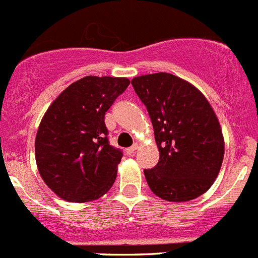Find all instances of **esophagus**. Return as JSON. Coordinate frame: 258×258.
Segmentation results:
<instances>
[{"mask_svg":"<svg viewBox=\"0 0 258 258\" xmlns=\"http://www.w3.org/2000/svg\"><path fill=\"white\" fill-rule=\"evenodd\" d=\"M138 148H139L138 145H133V147H130V148H128V149H126V153H128L129 155H133L135 152H137Z\"/></svg>","mask_w":258,"mask_h":258,"instance_id":"34e87169","label":"esophagus"}]
</instances>
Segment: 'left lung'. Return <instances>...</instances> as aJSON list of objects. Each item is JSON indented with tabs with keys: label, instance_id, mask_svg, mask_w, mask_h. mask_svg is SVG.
Returning <instances> with one entry per match:
<instances>
[{
	"label": "left lung",
	"instance_id": "obj_1",
	"mask_svg": "<svg viewBox=\"0 0 258 258\" xmlns=\"http://www.w3.org/2000/svg\"><path fill=\"white\" fill-rule=\"evenodd\" d=\"M132 85L147 106L159 162L144 170L150 190L168 202H188L215 183L224 157V138L205 95L184 79L157 73Z\"/></svg>",
	"mask_w": 258,
	"mask_h": 258
}]
</instances>
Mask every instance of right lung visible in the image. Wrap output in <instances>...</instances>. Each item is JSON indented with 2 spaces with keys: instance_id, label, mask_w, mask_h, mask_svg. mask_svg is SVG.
<instances>
[{
  "instance_id": "1",
  "label": "right lung",
  "mask_w": 258,
  "mask_h": 258,
  "mask_svg": "<svg viewBox=\"0 0 258 258\" xmlns=\"http://www.w3.org/2000/svg\"><path fill=\"white\" fill-rule=\"evenodd\" d=\"M129 84L126 78L85 76L69 85L43 114L35 158L45 184L61 200L95 201L115 182L123 154L109 145L104 118Z\"/></svg>"
}]
</instances>
